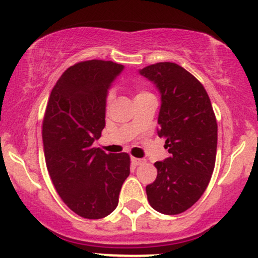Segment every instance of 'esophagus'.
I'll use <instances>...</instances> for the list:
<instances>
[{"mask_svg": "<svg viewBox=\"0 0 258 258\" xmlns=\"http://www.w3.org/2000/svg\"><path fill=\"white\" fill-rule=\"evenodd\" d=\"M131 161H132V164L135 165V166H139V165L144 164V162H146V160L138 159V158H131Z\"/></svg>", "mask_w": 258, "mask_h": 258, "instance_id": "34e87169", "label": "esophagus"}]
</instances>
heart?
I'll use <instances>...</instances> for the list:
<instances>
[{
	"mask_svg": "<svg viewBox=\"0 0 258 258\" xmlns=\"http://www.w3.org/2000/svg\"><path fill=\"white\" fill-rule=\"evenodd\" d=\"M143 94H148V93H147V92H141V93H138L136 97L143 96ZM111 100H112V96H111V94H109V96H108V103H111Z\"/></svg>",
	"mask_w": 258,
	"mask_h": 258,
	"instance_id": "heart-1",
	"label": "heart"
}]
</instances>
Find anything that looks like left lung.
I'll return each mask as SVG.
<instances>
[{
    "label": "left lung",
    "mask_w": 258,
    "mask_h": 258,
    "mask_svg": "<svg viewBox=\"0 0 258 258\" xmlns=\"http://www.w3.org/2000/svg\"><path fill=\"white\" fill-rule=\"evenodd\" d=\"M161 94L159 137L170 156L156 161L158 177L147 185L154 210L165 215L186 211L209 185L217 152V121L204 86L178 64L156 63L139 70Z\"/></svg>",
    "instance_id": "left-lung-1"
}]
</instances>
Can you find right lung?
Here are the masks:
<instances>
[{"label":"right lung","instance_id":"1","mask_svg":"<svg viewBox=\"0 0 258 258\" xmlns=\"http://www.w3.org/2000/svg\"><path fill=\"white\" fill-rule=\"evenodd\" d=\"M123 65L86 60L68 68L49 96L42 123L47 170L72 211L88 220L110 215L130 174V155L93 143L105 126L108 90Z\"/></svg>","mask_w":258,"mask_h":258}]
</instances>
